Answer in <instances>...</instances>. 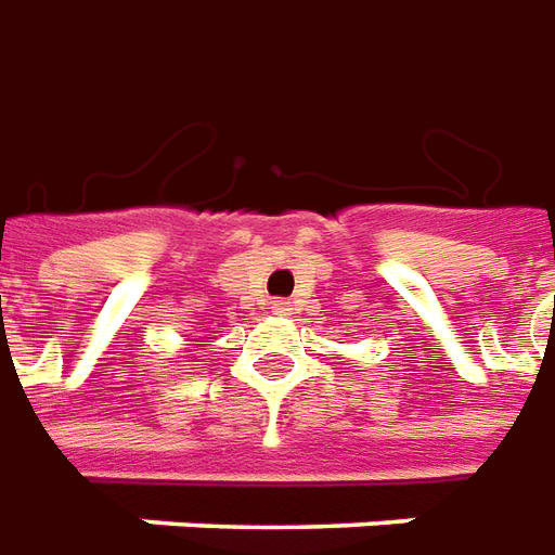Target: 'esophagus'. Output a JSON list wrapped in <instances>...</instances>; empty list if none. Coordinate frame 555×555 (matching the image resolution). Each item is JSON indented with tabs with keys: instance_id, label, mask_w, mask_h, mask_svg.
<instances>
[{
	"instance_id": "34e87169",
	"label": "esophagus",
	"mask_w": 555,
	"mask_h": 555,
	"mask_svg": "<svg viewBox=\"0 0 555 555\" xmlns=\"http://www.w3.org/2000/svg\"><path fill=\"white\" fill-rule=\"evenodd\" d=\"M289 301H278V305H271V313H278V317H286L289 313Z\"/></svg>"
}]
</instances>
